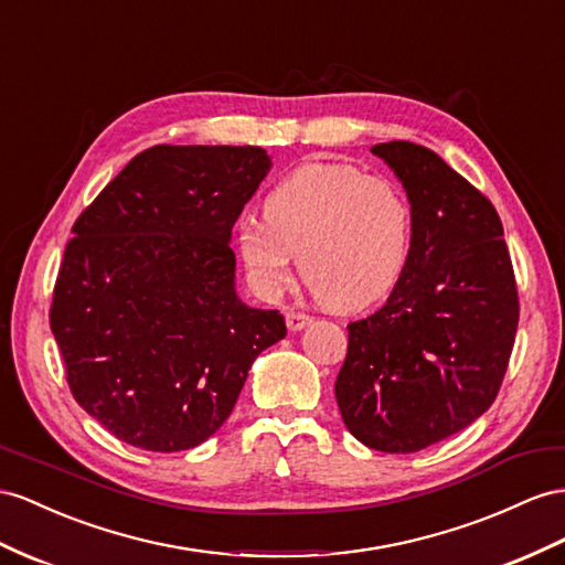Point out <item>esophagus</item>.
Wrapping results in <instances>:
<instances>
[{"instance_id":"34e87169","label":"esophagus","mask_w":565,"mask_h":565,"mask_svg":"<svg viewBox=\"0 0 565 565\" xmlns=\"http://www.w3.org/2000/svg\"><path fill=\"white\" fill-rule=\"evenodd\" d=\"M312 324V317L306 312H286V327L288 331H302Z\"/></svg>"}]
</instances>
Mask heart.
<instances>
[{
    "label": "heart",
    "mask_w": 565,
    "mask_h": 565,
    "mask_svg": "<svg viewBox=\"0 0 565 565\" xmlns=\"http://www.w3.org/2000/svg\"><path fill=\"white\" fill-rule=\"evenodd\" d=\"M263 214L265 222L243 220L236 241L245 274L265 298L284 294L294 255L317 300L341 312L382 298L406 267V195L351 164L298 167L267 193Z\"/></svg>",
    "instance_id": "obj_1"
}]
</instances>
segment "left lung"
I'll return each instance as SVG.
<instances>
[{"label":"left lung","instance_id":"8db88e82","mask_svg":"<svg viewBox=\"0 0 565 565\" xmlns=\"http://www.w3.org/2000/svg\"><path fill=\"white\" fill-rule=\"evenodd\" d=\"M372 154L406 188L411 253L384 308L349 324L337 403L358 441L415 454L494 403L513 351L518 291L494 205L423 145Z\"/></svg>","mask_w":565,"mask_h":565}]
</instances>
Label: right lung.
Segmentation results:
<instances>
[{"label":"right lung","mask_w":565,"mask_h":565,"mask_svg":"<svg viewBox=\"0 0 565 565\" xmlns=\"http://www.w3.org/2000/svg\"><path fill=\"white\" fill-rule=\"evenodd\" d=\"M271 169L263 148L157 145L74 224L50 310L78 406L145 451H185L234 411L279 310L236 291L231 228Z\"/></svg>","instance_id":"right-lung-1"}]
</instances>
